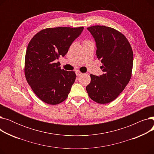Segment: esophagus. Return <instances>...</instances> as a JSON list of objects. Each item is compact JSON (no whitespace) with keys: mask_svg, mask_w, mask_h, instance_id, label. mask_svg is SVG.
Instances as JSON below:
<instances>
[{"mask_svg":"<svg viewBox=\"0 0 154 154\" xmlns=\"http://www.w3.org/2000/svg\"><path fill=\"white\" fill-rule=\"evenodd\" d=\"M75 72V74L77 76H80L82 74V73L80 72L79 70H76Z\"/></svg>","mask_w":154,"mask_h":154,"instance_id":"obj_1","label":"esophagus"}]
</instances>
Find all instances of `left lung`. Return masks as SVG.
<instances>
[{"mask_svg":"<svg viewBox=\"0 0 154 154\" xmlns=\"http://www.w3.org/2000/svg\"><path fill=\"white\" fill-rule=\"evenodd\" d=\"M94 37L96 54L103 64V74H91V83L86 87L90 98L99 103L114 100L122 92L132 75L133 52L127 38L114 29L103 26L88 27Z\"/></svg>","mask_w":154,"mask_h":154,"instance_id":"1","label":"left lung"}]
</instances>
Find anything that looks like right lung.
I'll use <instances>...</instances> for the list:
<instances>
[{
    "mask_svg": "<svg viewBox=\"0 0 154 154\" xmlns=\"http://www.w3.org/2000/svg\"><path fill=\"white\" fill-rule=\"evenodd\" d=\"M83 27L47 28L36 34L28 44L25 75L29 85L43 102L56 105L66 100L74 83V71L61 69L60 56H65Z\"/></svg>",
    "mask_w": 154,
    "mask_h": 154,
    "instance_id": "1",
    "label": "right lung"
}]
</instances>
